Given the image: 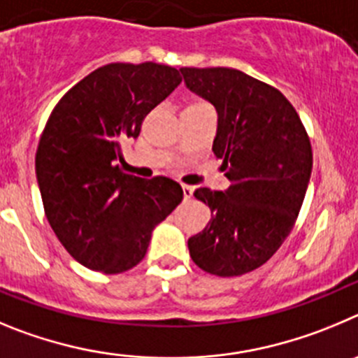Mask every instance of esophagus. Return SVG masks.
<instances>
[{
  "label": "esophagus",
  "mask_w": 358,
  "mask_h": 358,
  "mask_svg": "<svg viewBox=\"0 0 358 358\" xmlns=\"http://www.w3.org/2000/svg\"><path fill=\"white\" fill-rule=\"evenodd\" d=\"M182 191H183V198H185V199H191V198H192V192H194V187H191V185H182Z\"/></svg>",
  "instance_id": "1"
}]
</instances>
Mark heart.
<instances>
[{"label":"heart","instance_id":"b5f03b06","mask_svg":"<svg viewBox=\"0 0 358 358\" xmlns=\"http://www.w3.org/2000/svg\"><path fill=\"white\" fill-rule=\"evenodd\" d=\"M196 105H207V103H196Z\"/></svg>","mask_w":358,"mask_h":358}]
</instances>
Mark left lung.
<instances>
[{"label":"left lung","mask_w":358,"mask_h":358,"mask_svg":"<svg viewBox=\"0 0 358 358\" xmlns=\"http://www.w3.org/2000/svg\"><path fill=\"white\" fill-rule=\"evenodd\" d=\"M187 89L217 110L212 151L230 187H199L212 219L189 239L191 259L217 276L250 273L294 224L312 173V148L294 107L275 87L230 67H182Z\"/></svg>","instance_id":"obj_1"}]
</instances>
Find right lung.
Wrapping results in <instances>:
<instances>
[{
    "label": "right lung",
    "mask_w": 358,
    "mask_h": 358,
    "mask_svg": "<svg viewBox=\"0 0 358 358\" xmlns=\"http://www.w3.org/2000/svg\"><path fill=\"white\" fill-rule=\"evenodd\" d=\"M175 67L107 64L76 83L51 112L35 173L44 212L62 246L82 266L115 275L146 255L151 231L183 199L166 176L119 171L121 143L180 85Z\"/></svg>",
    "instance_id": "1"
}]
</instances>
